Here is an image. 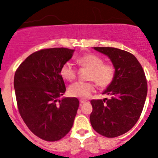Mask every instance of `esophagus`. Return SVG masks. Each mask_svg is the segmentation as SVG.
<instances>
[{"label": "esophagus", "instance_id": "34e87169", "mask_svg": "<svg viewBox=\"0 0 158 158\" xmlns=\"http://www.w3.org/2000/svg\"><path fill=\"white\" fill-rule=\"evenodd\" d=\"M80 103H81V104H84L86 103H88V101H87V100H80Z\"/></svg>", "mask_w": 158, "mask_h": 158}]
</instances>
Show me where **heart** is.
<instances>
[{
  "instance_id": "b5f03b06",
  "label": "heart",
  "mask_w": 158,
  "mask_h": 158,
  "mask_svg": "<svg viewBox=\"0 0 158 158\" xmlns=\"http://www.w3.org/2000/svg\"><path fill=\"white\" fill-rule=\"evenodd\" d=\"M77 63L81 68H89L90 71L87 79L94 81L99 87L106 88L115 80L116 70L113 63H104V60L100 55L88 53L80 57ZM77 70L71 61L64 63L61 68V75L68 81L74 80L77 77ZM94 82H76L68 88V94L71 97L80 99H86L95 91Z\"/></svg>"
}]
</instances>
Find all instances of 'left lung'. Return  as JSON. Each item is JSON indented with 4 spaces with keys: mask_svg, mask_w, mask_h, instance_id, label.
Wrapping results in <instances>:
<instances>
[{
    "mask_svg": "<svg viewBox=\"0 0 158 158\" xmlns=\"http://www.w3.org/2000/svg\"><path fill=\"white\" fill-rule=\"evenodd\" d=\"M94 48L110 58L116 74L103 93L111 96V99L90 101L91 126L101 135L118 137L129 131L139 120L147 97V80L139 61L128 52L112 47Z\"/></svg>",
    "mask_w": 158,
    "mask_h": 158,
    "instance_id": "obj_1",
    "label": "left lung"
}]
</instances>
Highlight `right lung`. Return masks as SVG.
Instances as JSON below:
<instances>
[{"instance_id": "right-lung-1", "label": "right lung", "mask_w": 158, "mask_h": 158, "mask_svg": "<svg viewBox=\"0 0 158 158\" xmlns=\"http://www.w3.org/2000/svg\"><path fill=\"white\" fill-rule=\"evenodd\" d=\"M74 50L45 48L27 57L17 69L14 85L19 113L29 129L47 141H55L72 128L79 100L59 97L66 90L61 68Z\"/></svg>"}]
</instances>
